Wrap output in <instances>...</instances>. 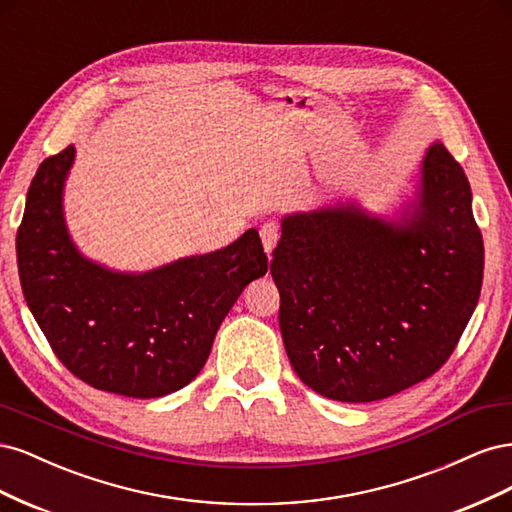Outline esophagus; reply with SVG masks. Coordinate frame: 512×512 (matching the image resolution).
Wrapping results in <instances>:
<instances>
[{
	"label": "esophagus",
	"mask_w": 512,
	"mask_h": 512,
	"mask_svg": "<svg viewBox=\"0 0 512 512\" xmlns=\"http://www.w3.org/2000/svg\"><path fill=\"white\" fill-rule=\"evenodd\" d=\"M260 239H262V247H265V252L271 256L273 247L277 245V241H280V226H277L275 222L262 224V228H260Z\"/></svg>",
	"instance_id": "obj_1"
}]
</instances>
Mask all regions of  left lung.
<instances>
[{
    "label": "left lung",
    "mask_w": 512,
    "mask_h": 512,
    "mask_svg": "<svg viewBox=\"0 0 512 512\" xmlns=\"http://www.w3.org/2000/svg\"><path fill=\"white\" fill-rule=\"evenodd\" d=\"M483 267L468 177L440 141L393 215L356 203L284 215L271 275L294 371L348 404L410 389L453 354Z\"/></svg>",
    "instance_id": "left-lung-1"
}]
</instances>
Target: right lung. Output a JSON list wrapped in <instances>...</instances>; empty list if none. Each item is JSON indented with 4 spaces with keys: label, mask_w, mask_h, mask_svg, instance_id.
<instances>
[{
    "label": "right lung",
    "mask_w": 512,
    "mask_h": 512,
    "mask_svg": "<svg viewBox=\"0 0 512 512\" xmlns=\"http://www.w3.org/2000/svg\"><path fill=\"white\" fill-rule=\"evenodd\" d=\"M76 149L46 158L29 185L17 232L21 288L57 359L108 393L153 399L190 384L243 288L269 260L250 228L230 245L145 273L81 254L64 218Z\"/></svg>",
    "instance_id": "1"
}]
</instances>
